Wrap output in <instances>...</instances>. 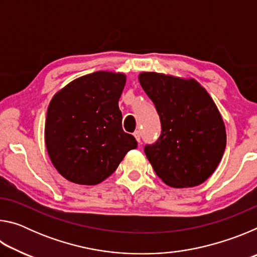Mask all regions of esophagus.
Here are the masks:
<instances>
[{
	"label": "esophagus",
	"instance_id": "obj_1",
	"mask_svg": "<svg viewBox=\"0 0 257 257\" xmlns=\"http://www.w3.org/2000/svg\"><path fill=\"white\" fill-rule=\"evenodd\" d=\"M134 136H135V138H136V141L138 142V143H141V132H135L134 133Z\"/></svg>",
	"mask_w": 257,
	"mask_h": 257
}]
</instances>
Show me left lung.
I'll use <instances>...</instances> for the list:
<instances>
[{"label": "left lung", "mask_w": 257, "mask_h": 257, "mask_svg": "<svg viewBox=\"0 0 257 257\" xmlns=\"http://www.w3.org/2000/svg\"><path fill=\"white\" fill-rule=\"evenodd\" d=\"M138 80L162 125L158 142L144 150L156 175L173 188L203 184L215 171L227 144L214 101L194 78L144 71Z\"/></svg>", "instance_id": "1"}]
</instances>
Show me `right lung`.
<instances>
[{"label": "right lung", "mask_w": 257, "mask_h": 257, "mask_svg": "<svg viewBox=\"0 0 257 257\" xmlns=\"http://www.w3.org/2000/svg\"><path fill=\"white\" fill-rule=\"evenodd\" d=\"M125 80L122 72L96 71L70 81L52 97L45 145L52 164L67 180L97 185L137 147L121 124L118 103Z\"/></svg>", "instance_id": "right-lung-1"}]
</instances>
